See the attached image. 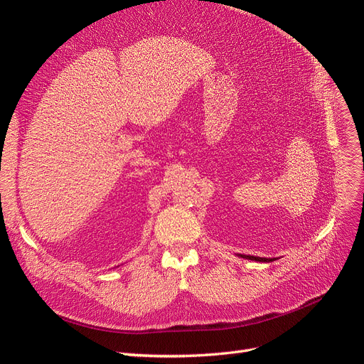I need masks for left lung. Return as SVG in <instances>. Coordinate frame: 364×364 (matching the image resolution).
<instances>
[{
	"mask_svg": "<svg viewBox=\"0 0 364 364\" xmlns=\"http://www.w3.org/2000/svg\"><path fill=\"white\" fill-rule=\"evenodd\" d=\"M241 258H246V259H252V261H259V262H270L274 261V258H261V257H252V255H240Z\"/></svg>",
	"mask_w": 364,
	"mask_h": 364,
	"instance_id": "obj_1",
	"label": "left lung"
}]
</instances>
